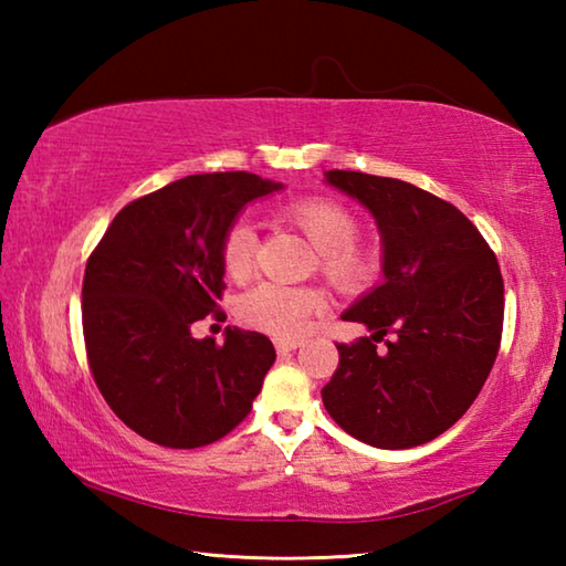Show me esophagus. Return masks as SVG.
Segmentation results:
<instances>
[{"mask_svg": "<svg viewBox=\"0 0 566 566\" xmlns=\"http://www.w3.org/2000/svg\"><path fill=\"white\" fill-rule=\"evenodd\" d=\"M300 339H276L274 342V347H276V352L280 354H290V352H294L296 347H300Z\"/></svg>", "mask_w": 566, "mask_h": 566, "instance_id": "1", "label": "esophagus"}]
</instances>
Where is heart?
<instances>
[{"label":"heart","instance_id":"1","mask_svg":"<svg viewBox=\"0 0 566 566\" xmlns=\"http://www.w3.org/2000/svg\"><path fill=\"white\" fill-rule=\"evenodd\" d=\"M284 219L310 239L319 252V272L342 292H357L371 282L377 260L369 249L357 244L359 224L349 209L327 199H306L284 209ZM256 254V232L249 222H237L227 229L222 242V264L232 280H247L252 274ZM324 306L322 296L304 286L256 284L237 304V314L247 327L272 334L280 339L300 337L306 319Z\"/></svg>","mask_w":566,"mask_h":566}]
</instances>
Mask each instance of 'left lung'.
Returning a JSON list of instances; mask_svg holds the SVG:
<instances>
[{
    "mask_svg": "<svg viewBox=\"0 0 566 566\" xmlns=\"http://www.w3.org/2000/svg\"><path fill=\"white\" fill-rule=\"evenodd\" d=\"M324 181L375 217L385 276L342 314L371 334L337 344L324 407L364 444L432 442L472 407L500 352V264L454 205L409 181L342 169L324 171ZM387 331L396 339L377 353Z\"/></svg>",
    "mask_w": 566,
    "mask_h": 566,
    "instance_id": "8db88e82",
    "label": "left lung"
}]
</instances>
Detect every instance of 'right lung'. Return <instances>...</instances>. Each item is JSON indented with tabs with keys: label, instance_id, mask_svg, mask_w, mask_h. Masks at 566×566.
<instances>
[{
	"label": "right lung",
	"instance_id": "1",
	"mask_svg": "<svg viewBox=\"0 0 566 566\" xmlns=\"http://www.w3.org/2000/svg\"><path fill=\"white\" fill-rule=\"evenodd\" d=\"M280 189L249 171L177 179L124 207L92 252L82 286L92 375L114 415L149 442L212 444L260 395L272 342L237 327L224 344L195 339L191 324L222 296L227 229Z\"/></svg>",
	"mask_w": 566,
	"mask_h": 566
}]
</instances>
